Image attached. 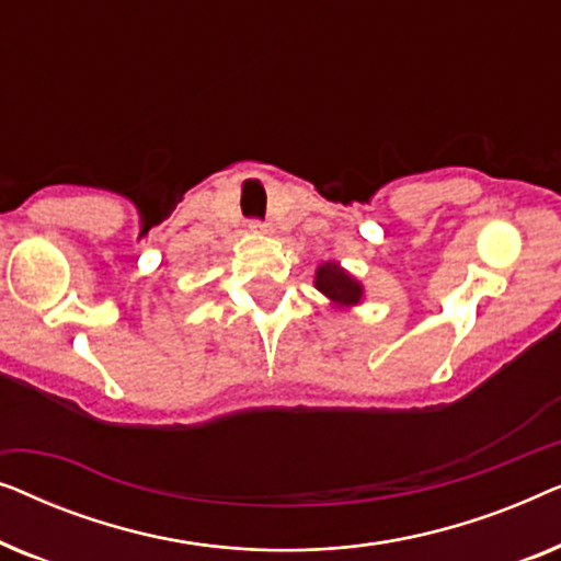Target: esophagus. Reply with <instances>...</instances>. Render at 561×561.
I'll list each match as a JSON object with an SVG mask.
<instances>
[{"mask_svg": "<svg viewBox=\"0 0 561 561\" xmlns=\"http://www.w3.org/2000/svg\"><path fill=\"white\" fill-rule=\"evenodd\" d=\"M250 232H263V234H267V232H271V229H267L265 221L252 219V221H250Z\"/></svg>", "mask_w": 561, "mask_h": 561, "instance_id": "obj_1", "label": "esophagus"}]
</instances>
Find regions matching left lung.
I'll list each match as a JSON object with an SVG mask.
<instances>
[{
	"label": "left lung",
	"instance_id": "1",
	"mask_svg": "<svg viewBox=\"0 0 561 561\" xmlns=\"http://www.w3.org/2000/svg\"><path fill=\"white\" fill-rule=\"evenodd\" d=\"M313 286H317L321 294H324L329 301H332L336 309H350V306H357L363 301V283L352 278V275L340 267L336 263H324L317 267V278H313Z\"/></svg>",
	"mask_w": 561,
	"mask_h": 561
}]
</instances>
